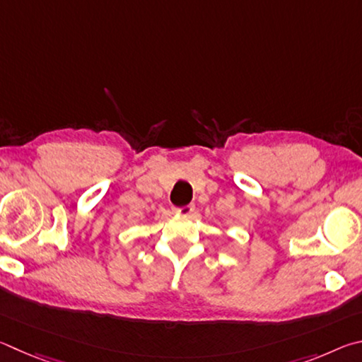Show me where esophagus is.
<instances>
[{"label":"esophagus","instance_id":"34e87169","mask_svg":"<svg viewBox=\"0 0 362 362\" xmlns=\"http://www.w3.org/2000/svg\"><path fill=\"white\" fill-rule=\"evenodd\" d=\"M195 210V206L191 205H186V206H180V208H175V213L177 214H182V216H189V214H192V211Z\"/></svg>","mask_w":362,"mask_h":362}]
</instances>
